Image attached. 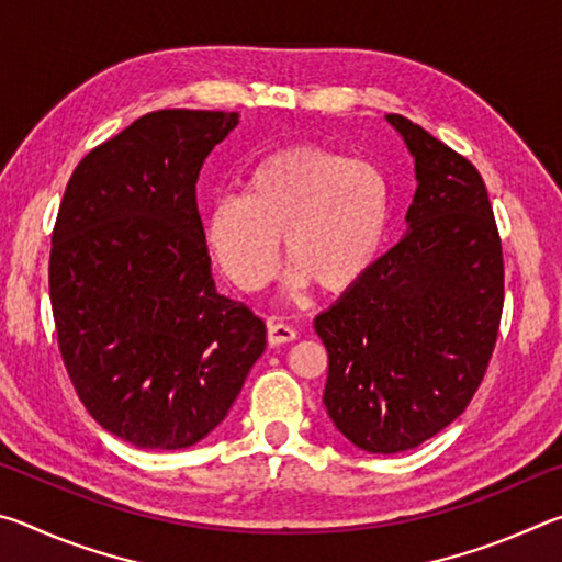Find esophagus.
Returning a JSON list of instances; mask_svg holds the SVG:
<instances>
[{
  "instance_id": "obj_1",
  "label": "esophagus",
  "mask_w": 562,
  "mask_h": 562,
  "mask_svg": "<svg viewBox=\"0 0 562 562\" xmlns=\"http://www.w3.org/2000/svg\"><path fill=\"white\" fill-rule=\"evenodd\" d=\"M294 339H297V331H294L290 325H284V322H274V319L268 322V341L272 347L288 345V341H294Z\"/></svg>"
}]
</instances>
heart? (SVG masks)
Listing matches in <instances>:
<instances>
[{
    "label": "heart",
    "mask_w": 562,
    "mask_h": 562,
    "mask_svg": "<svg viewBox=\"0 0 562 562\" xmlns=\"http://www.w3.org/2000/svg\"><path fill=\"white\" fill-rule=\"evenodd\" d=\"M392 207V186L376 166L290 146L255 164L243 195L207 205L203 237L237 290L258 292L278 274L282 237L292 290L345 294L382 258Z\"/></svg>",
    "instance_id": "heart-1"
}]
</instances>
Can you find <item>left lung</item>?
Instances as JSON below:
<instances>
[{"label":"left lung","instance_id":"8db88e82","mask_svg":"<svg viewBox=\"0 0 562 562\" xmlns=\"http://www.w3.org/2000/svg\"><path fill=\"white\" fill-rule=\"evenodd\" d=\"M386 121L414 156L408 233L315 319L329 355L322 402L369 453L416 449L463 414L503 312L501 235L481 173L408 119Z\"/></svg>","mask_w":562,"mask_h":562}]
</instances>
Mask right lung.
Instances as JSON below:
<instances>
[{
    "mask_svg": "<svg viewBox=\"0 0 562 562\" xmlns=\"http://www.w3.org/2000/svg\"><path fill=\"white\" fill-rule=\"evenodd\" d=\"M237 113L164 109L81 158L56 215L49 294L87 412L138 449L176 451L231 412L265 322L215 290L195 183Z\"/></svg>",
    "mask_w": 562,
    "mask_h": 562,
    "instance_id": "right-lung-1",
    "label": "right lung"
}]
</instances>
